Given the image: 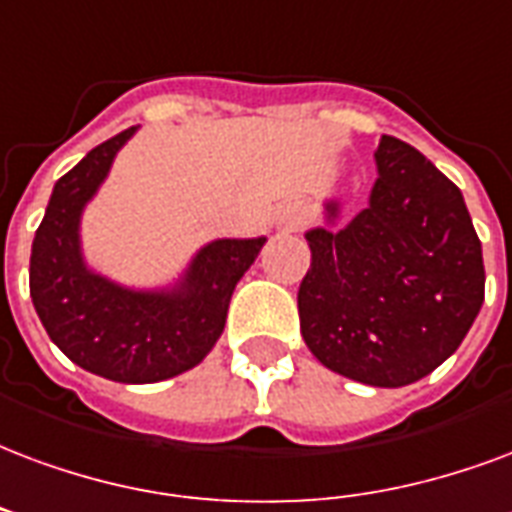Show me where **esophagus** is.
Returning a JSON list of instances; mask_svg holds the SVG:
<instances>
[{
    "label": "esophagus",
    "mask_w": 512,
    "mask_h": 512,
    "mask_svg": "<svg viewBox=\"0 0 512 512\" xmlns=\"http://www.w3.org/2000/svg\"><path fill=\"white\" fill-rule=\"evenodd\" d=\"M306 219V211L301 203H285V206H279V211H276V227L279 230H298V227L304 225Z\"/></svg>",
    "instance_id": "esophagus-1"
}]
</instances>
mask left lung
<instances>
[{
	"label": "left lung",
	"mask_w": 512,
	"mask_h": 512,
	"mask_svg": "<svg viewBox=\"0 0 512 512\" xmlns=\"http://www.w3.org/2000/svg\"><path fill=\"white\" fill-rule=\"evenodd\" d=\"M369 206L306 230L312 266L298 290L301 336L347 380L401 388L445 363L475 323L483 249L461 189L418 149L382 135Z\"/></svg>",
	"instance_id": "8db88e82"
}]
</instances>
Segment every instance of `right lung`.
<instances>
[{
  "mask_svg": "<svg viewBox=\"0 0 512 512\" xmlns=\"http://www.w3.org/2000/svg\"><path fill=\"white\" fill-rule=\"evenodd\" d=\"M135 130L100 143L54 184L32 241L29 293L51 342L70 361L105 380L146 385L195 369L214 350L230 295L266 236L208 241L165 287H127L94 271L83 257V211Z\"/></svg>",
  "mask_w": 512,
  "mask_h": 512,
  "instance_id": "1",
  "label": "right lung"
}]
</instances>
